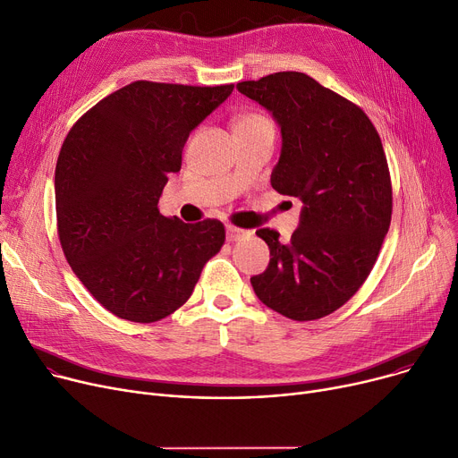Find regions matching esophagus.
<instances>
[{"label": "esophagus", "instance_id": "esophagus-1", "mask_svg": "<svg viewBox=\"0 0 458 458\" xmlns=\"http://www.w3.org/2000/svg\"><path fill=\"white\" fill-rule=\"evenodd\" d=\"M225 234H227V240L229 242H236V240H244V238H250V231L246 229H238V227H233V225H227L225 227Z\"/></svg>", "mask_w": 458, "mask_h": 458}]
</instances>
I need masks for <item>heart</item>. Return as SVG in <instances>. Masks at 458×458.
<instances>
[{
    "mask_svg": "<svg viewBox=\"0 0 458 458\" xmlns=\"http://www.w3.org/2000/svg\"><path fill=\"white\" fill-rule=\"evenodd\" d=\"M255 125H270V122H267L260 114H246V116L238 118V122H236V127H255Z\"/></svg>",
    "mask_w": 458,
    "mask_h": 458,
    "instance_id": "heart-1",
    "label": "heart"
}]
</instances>
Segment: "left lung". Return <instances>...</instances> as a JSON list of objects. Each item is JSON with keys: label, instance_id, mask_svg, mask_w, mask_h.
<instances>
[{"label": "left lung", "instance_id": "1", "mask_svg": "<svg viewBox=\"0 0 458 458\" xmlns=\"http://www.w3.org/2000/svg\"><path fill=\"white\" fill-rule=\"evenodd\" d=\"M281 129L270 182L301 199L288 242L259 229L270 264L251 277L257 298L295 319L324 318L362 286L392 218V184L377 131L352 101L301 72H277L236 85Z\"/></svg>", "mask_w": 458, "mask_h": 458}]
</instances>
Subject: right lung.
Returning a JSON list of instances; mask_svg holds the SVG:
<instances>
[{
	"label": "right lung",
	"mask_w": 458,
	"mask_h": 458,
	"mask_svg": "<svg viewBox=\"0 0 458 458\" xmlns=\"http://www.w3.org/2000/svg\"><path fill=\"white\" fill-rule=\"evenodd\" d=\"M233 89L137 81L68 132L55 168L61 246L79 281L122 319L151 324L177 310L224 246L222 222L166 218L158 198L191 132Z\"/></svg>",
	"instance_id": "1"
}]
</instances>
